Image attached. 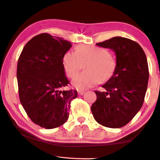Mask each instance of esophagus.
Here are the masks:
<instances>
[{
  "label": "esophagus",
  "instance_id": "obj_1",
  "mask_svg": "<svg viewBox=\"0 0 160 160\" xmlns=\"http://www.w3.org/2000/svg\"><path fill=\"white\" fill-rule=\"evenodd\" d=\"M84 93V91H80H80H78V95H79V96L83 95Z\"/></svg>",
  "mask_w": 160,
  "mask_h": 160
}]
</instances>
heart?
I'll return each mask as SVG.
<instances>
[{
  "label": "heart",
  "instance_id": "heart-1",
  "mask_svg": "<svg viewBox=\"0 0 160 160\" xmlns=\"http://www.w3.org/2000/svg\"><path fill=\"white\" fill-rule=\"evenodd\" d=\"M63 66L68 77L74 78L84 66V72L74 78L73 85L79 90L92 87L100 81L108 80L116 68V60L107 49L91 45H80L76 52L68 51L63 55Z\"/></svg>",
  "mask_w": 160,
  "mask_h": 160
}]
</instances>
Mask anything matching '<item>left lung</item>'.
Wrapping results in <instances>:
<instances>
[{"label":"left lung","mask_w":160,"mask_h":160,"mask_svg":"<svg viewBox=\"0 0 160 160\" xmlns=\"http://www.w3.org/2000/svg\"><path fill=\"white\" fill-rule=\"evenodd\" d=\"M96 45L113 50L117 64L102 85L105 92L95 91L97 99L91 110L99 124L119 128L132 119L144 101L149 78L146 56L138 43L125 37H115Z\"/></svg>","instance_id":"obj_1"}]
</instances>
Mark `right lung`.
<instances>
[{
  "instance_id": "obj_1",
  "label": "right lung",
  "mask_w": 160,
  "mask_h": 160,
  "mask_svg": "<svg viewBox=\"0 0 160 160\" xmlns=\"http://www.w3.org/2000/svg\"><path fill=\"white\" fill-rule=\"evenodd\" d=\"M71 43L48 33L28 42L18 58L17 77L22 106L34 123L46 129L64 124L69 116L76 90H62L69 83L65 76L63 55Z\"/></svg>"
}]
</instances>
